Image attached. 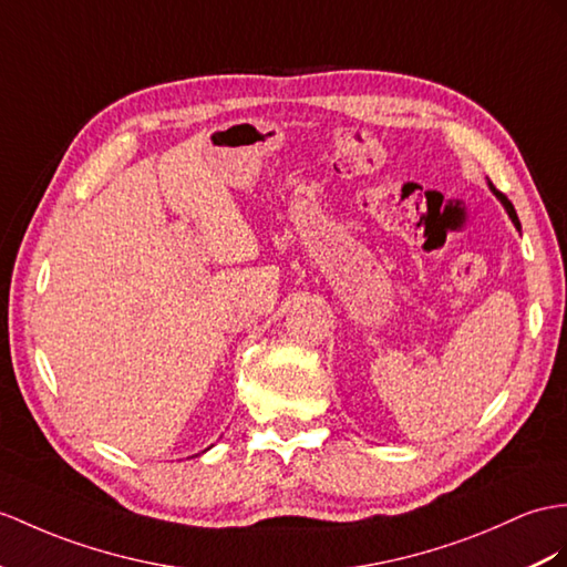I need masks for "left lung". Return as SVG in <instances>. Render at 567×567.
<instances>
[{"mask_svg": "<svg viewBox=\"0 0 567 567\" xmlns=\"http://www.w3.org/2000/svg\"><path fill=\"white\" fill-rule=\"evenodd\" d=\"M491 189L495 192V197H498L503 204H505V209H507V214H509V218H513L515 220V226L519 228V218H517V212H515V206H513V202H509L505 195H503V192H498V189H495L493 185H491Z\"/></svg>", "mask_w": 567, "mask_h": 567, "instance_id": "left-lung-1", "label": "left lung"}]
</instances>
